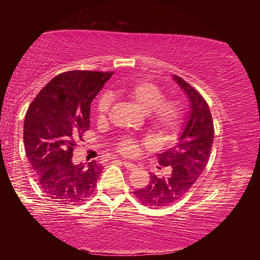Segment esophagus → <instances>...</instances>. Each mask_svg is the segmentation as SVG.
I'll return each instance as SVG.
<instances>
[{
	"instance_id": "1",
	"label": "esophagus",
	"mask_w": 260,
	"mask_h": 260,
	"mask_svg": "<svg viewBox=\"0 0 260 260\" xmlns=\"http://www.w3.org/2000/svg\"><path fill=\"white\" fill-rule=\"evenodd\" d=\"M121 162H122V164H124V166L126 167L127 170H129V171H133V170H135V169H136V165H135V164H133V162L125 161V160H122Z\"/></svg>"
}]
</instances>
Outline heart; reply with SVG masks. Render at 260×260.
Segmentation results:
<instances>
[{
    "mask_svg": "<svg viewBox=\"0 0 260 260\" xmlns=\"http://www.w3.org/2000/svg\"><path fill=\"white\" fill-rule=\"evenodd\" d=\"M113 95H120L131 100L147 112L148 121L152 131L161 141L175 139L184 122V105L177 98L164 99L161 88L149 80H135L116 85L111 90ZM111 105V95L103 93L96 103V113L99 119H104ZM118 151L125 156H135L139 147L135 140L126 138L120 140L117 146Z\"/></svg>",
    "mask_w": 260,
    "mask_h": 260,
    "instance_id": "1",
    "label": "heart"
}]
</instances>
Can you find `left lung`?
I'll list each match as a JSON object with an SVG mask.
<instances>
[{
  "instance_id": "obj_1",
  "label": "left lung",
  "mask_w": 260,
  "mask_h": 260,
  "mask_svg": "<svg viewBox=\"0 0 260 260\" xmlns=\"http://www.w3.org/2000/svg\"><path fill=\"white\" fill-rule=\"evenodd\" d=\"M174 80L190 100V114L177 146L158 153L159 164L172 167V174L170 178L152 174L147 187L134 191L143 205L156 209L175 203L190 190L208 164L214 138L212 116L203 96L182 78L175 76Z\"/></svg>"
}]
</instances>
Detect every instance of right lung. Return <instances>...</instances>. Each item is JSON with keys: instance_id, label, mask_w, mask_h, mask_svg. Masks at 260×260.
Listing matches in <instances>:
<instances>
[{"instance_id": "obj_1", "label": "right lung", "mask_w": 260, "mask_h": 260, "mask_svg": "<svg viewBox=\"0 0 260 260\" xmlns=\"http://www.w3.org/2000/svg\"><path fill=\"white\" fill-rule=\"evenodd\" d=\"M113 71H68L42 88L26 112L24 146L46 195L64 205L85 202L95 191L102 167L73 164L74 148L89 131L90 103Z\"/></svg>"}]
</instances>
